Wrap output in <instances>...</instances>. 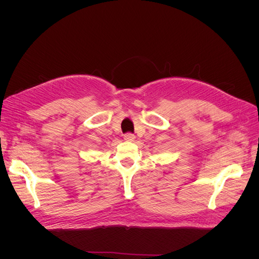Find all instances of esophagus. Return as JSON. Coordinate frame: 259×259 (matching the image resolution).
<instances>
[{"instance_id": "esophagus-1", "label": "esophagus", "mask_w": 259, "mask_h": 259, "mask_svg": "<svg viewBox=\"0 0 259 259\" xmlns=\"http://www.w3.org/2000/svg\"><path fill=\"white\" fill-rule=\"evenodd\" d=\"M135 139V135L132 134V133H126V134L124 135V140H126V142H134Z\"/></svg>"}]
</instances>
